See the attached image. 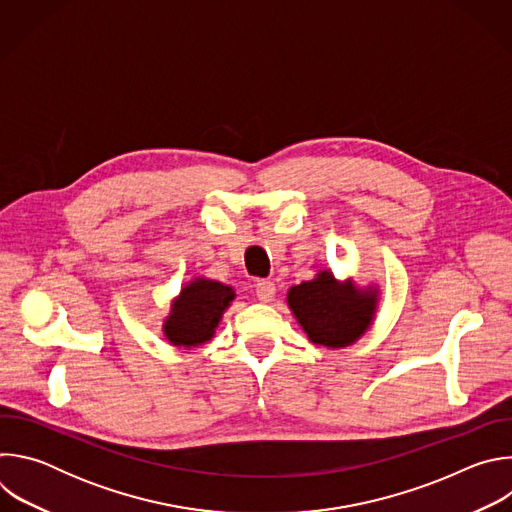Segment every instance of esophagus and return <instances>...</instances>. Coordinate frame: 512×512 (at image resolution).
<instances>
[{"instance_id": "obj_1", "label": "esophagus", "mask_w": 512, "mask_h": 512, "mask_svg": "<svg viewBox=\"0 0 512 512\" xmlns=\"http://www.w3.org/2000/svg\"><path fill=\"white\" fill-rule=\"evenodd\" d=\"M255 294H257V298H259L263 304L273 302V298H275V283H273V281H259V283L255 285Z\"/></svg>"}]
</instances>
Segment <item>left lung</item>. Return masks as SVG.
Instances as JSON below:
<instances>
[{
  "instance_id": "left-lung-1",
  "label": "left lung",
  "mask_w": 512,
  "mask_h": 512,
  "mask_svg": "<svg viewBox=\"0 0 512 512\" xmlns=\"http://www.w3.org/2000/svg\"><path fill=\"white\" fill-rule=\"evenodd\" d=\"M287 306L310 342L344 348L371 328L379 306V287H356L352 279L338 281L330 269H324L314 279L289 287Z\"/></svg>"
}]
</instances>
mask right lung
<instances>
[{"label": "right lung", "mask_w": 512, "mask_h": 512, "mask_svg": "<svg viewBox=\"0 0 512 512\" xmlns=\"http://www.w3.org/2000/svg\"><path fill=\"white\" fill-rule=\"evenodd\" d=\"M235 298L237 294L231 285L194 277L172 300L170 314L162 324L166 340L184 350L206 344Z\"/></svg>", "instance_id": "add662e5"}]
</instances>
